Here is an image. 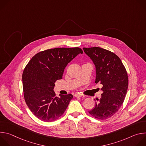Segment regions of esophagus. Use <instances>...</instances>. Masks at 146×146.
Listing matches in <instances>:
<instances>
[{
    "mask_svg": "<svg viewBox=\"0 0 146 146\" xmlns=\"http://www.w3.org/2000/svg\"><path fill=\"white\" fill-rule=\"evenodd\" d=\"M74 96L76 97H81V96H84V95L81 94H76L74 95Z\"/></svg>",
    "mask_w": 146,
    "mask_h": 146,
    "instance_id": "esophagus-1",
    "label": "esophagus"
}]
</instances>
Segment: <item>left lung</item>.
Returning a JSON list of instances; mask_svg holds the SVG:
<instances>
[{
  "mask_svg": "<svg viewBox=\"0 0 146 146\" xmlns=\"http://www.w3.org/2000/svg\"><path fill=\"white\" fill-rule=\"evenodd\" d=\"M83 50L95 66V83L103 85L102 96L89 113L97 119H106L118 111L124 101L128 87L127 72L114 53L98 47Z\"/></svg>",
  "mask_w": 146,
  "mask_h": 146,
  "instance_id": "1",
  "label": "left lung"
}]
</instances>
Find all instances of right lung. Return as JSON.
<instances>
[{
	"mask_svg": "<svg viewBox=\"0 0 146 146\" xmlns=\"http://www.w3.org/2000/svg\"><path fill=\"white\" fill-rule=\"evenodd\" d=\"M82 52L78 47L49 49L36 54L27 65L23 73L24 99L40 120L54 121L66 110L73 95L55 97V82L62 78L67 65Z\"/></svg>",
	"mask_w": 146,
	"mask_h": 146,
	"instance_id": "1",
	"label": "right lung"
}]
</instances>
